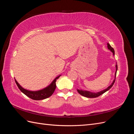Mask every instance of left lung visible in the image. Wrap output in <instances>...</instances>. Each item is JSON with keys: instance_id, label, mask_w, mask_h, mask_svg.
I'll return each mask as SVG.
<instances>
[{"instance_id": "obj_1", "label": "left lung", "mask_w": 134, "mask_h": 134, "mask_svg": "<svg viewBox=\"0 0 134 134\" xmlns=\"http://www.w3.org/2000/svg\"><path fill=\"white\" fill-rule=\"evenodd\" d=\"M107 47L108 49L110 50L113 55H115V51L114 49L111 46L110 44H109L108 43H107ZM117 65H116V72H115V79L114 80H113V82L111 83V84L109 86V87H108L106 89H105V90L102 91H100L98 92H97V93H94V92H91L90 91H83L82 90H77V91L78 92V93L80 95H82L84 97H87V98H96V97H98L99 96L102 95V94H103L104 93H105L106 92H107V91H108L109 89L111 88L113 86V84H114L115 82V79H116V72H117Z\"/></svg>"}]
</instances>
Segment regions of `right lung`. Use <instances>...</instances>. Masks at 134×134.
Instances as JSON below:
<instances>
[{
    "mask_svg": "<svg viewBox=\"0 0 134 134\" xmlns=\"http://www.w3.org/2000/svg\"><path fill=\"white\" fill-rule=\"evenodd\" d=\"M61 76V75L58 76L55 79L52 81L51 83L44 88L42 90L36 91H31L26 90V89L23 88L22 87L20 86V84L17 82V81L15 79V82L16 83V84L17 85L18 88L23 93H24L26 96L27 97H30V98L34 99V100H42L48 98L50 97L53 93L54 92L56 86V82L59 77Z\"/></svg>",
    "mask_w": 134,
    "mask_h": 134,
    "instance_id": "1",
    "label": "right lung"
}]
</instances>
